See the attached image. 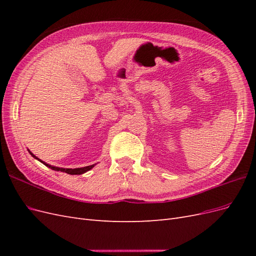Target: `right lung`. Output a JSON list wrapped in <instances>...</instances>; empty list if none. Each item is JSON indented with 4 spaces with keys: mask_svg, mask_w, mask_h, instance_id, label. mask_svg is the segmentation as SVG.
I'll return each instance as SVG.
<instances>
[{
    "mask_svg": "<svg viewBox=\"0 0 256 256\" xmlns=\"http://www.w3.org/2000/svg\"><path fill=\"white\" fill-rule=\"evenodd\" d=\"M30 154H32V156L35 158V159H38V158H36V156H34V154L30 152ZM40 160V159H38ZM42 164H44L46 166H49L50 168H52V170H54V171H60V172H65V173H67V174H70V175H80V174H83V173H85V172H88V171H90V168H94V164L92 166H84V168H56V166H49V164H46V162H44V161H42V160H40Z\"/></svg>",
    "mask_w": 256,
    "mask_h": 256,
    "instance_id": "1",
    "label": "right lung"
}]
</instances>
